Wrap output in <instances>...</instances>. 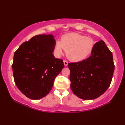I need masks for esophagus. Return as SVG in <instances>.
I'll list each match as a JSON object with an SVG mask.
<instances>
[{"label": "esophagus", "mask_w": 125, "mask_h": 125, "mask_svg": "<svg viewBox=\"0 0 125 125\" xmlns=\"http://www.w3.org/2000/svg\"><path fill=\"white\" fill-rule=\"evenodd\" d=\"M64 65L65 66H66L68 65V61H66V60H64Z\"/></svg>", "instance_id": "1"}]
</instances>
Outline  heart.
Instances as JSON below:
<instances>
[{
  "label": "heart",
  "instance_id": "heart-1",
  "mask_svg": "<svg viewBox=\"0 0 125 125\" xmlns=\"http://www.w3.org/2000/svg\"><path fill=\"white\" fill-rule=\"evenodd\" d=\"M94 45V42L91 38L77 33H67L61 37L60 42H55L53 52L54 55L59 57L65 49L68 59L78 62L88 57Z\"/></svg>",
  "mask_w": 125,
  "mask_h": 125
}]
</instances>
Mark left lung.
<instances>
[{
  "label": "left lung",
  "mask_w": 125,
  "mask_h": 125,
  "mask_svg": "<svg viewBox=\"0 0 125 125\" xmlns=\"http://www.w3.org/2000/svg\"><path fill=\"white\" fill-rule=\"evenodd\" d=\"M91 56L78 62L68 63L71 88L83 100H93L106 92L112 82L114 70L113 54L105 42L94 45Z\"/></svg>",
  "instance_id": "obj_1"
}]
</instances>
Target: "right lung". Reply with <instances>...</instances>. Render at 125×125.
Returning a JSON list of instances; mask_svg holds the SVG:
<instances>
[{"instance_id":"1","label":"right lung","mask_w":125,"mask_h":125,"mask_svg":"<svg viewBox=\"0 0 125 125\" xmlns=\"http://www.w3.org/2000/svg\"><path fill=\"white\" fill-rule=\"evenodd\" d=\"M55 42L52 35H36L15 51L12 65L15 83L29 98L46 96L64 67L62 60L53 54Z\"/></svg>"}]
</instances>
